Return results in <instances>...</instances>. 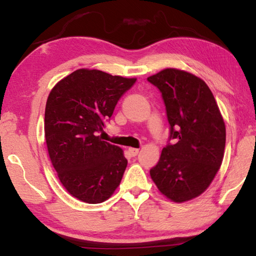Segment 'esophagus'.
Masks as SVG:
<instances>
[{
  "label": "esophagus",
  "instance_id": "obj_1",
  "mask_svg": "<svg viewBox=\"0 0 256 256\" xmlns=\"http://www.w3.org/2000/svg\"><path fill=\"white\" fill-rule=\"evenodd\" d=\"M138 151H140L138 148H128V152H130V154L132 155V156H136V155L138 154Z\"/></svg>",
  "mask_w": 256,
  "mask_h": 256
}]
</instances>
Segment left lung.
<instances>
[{"instance_id": "left-lung-1", "label": "left lung", "mask_w": 256, "mask_h": 256, "mask_svg": "<svg viewBox=\"0 0 256 256\" xmlns=\"http://www.w3.org/2000/svg\"><path fill=\"white\" fill-rule=\"evenodd\" d=\"M148 81L162 93L174 140L150 174L164 196L190 201L210 186L221 168L226 138L222 114L206 83L192 73L165 68Z\"/></svg>"}]
</instances>
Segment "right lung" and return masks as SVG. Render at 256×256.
<instances>
[{
    "label": "right lung",
    "instance_id": "add662e5",
    "mask_svg": "<svg viewBox=\"0 0 256 256\" xmlns=\"http://www.w3.org/2000/svg\"><path fill=\"white\" fill-rule=\"evenodd\" d=\"M135 81L80 68L48 94L44 116L48 156L65 190L80 201L102 203L121 183L128 165L123 150L98 133Z\"/></svg>",
    "mask_w": 256,
    "mask_h": 256
}]
</instances>
